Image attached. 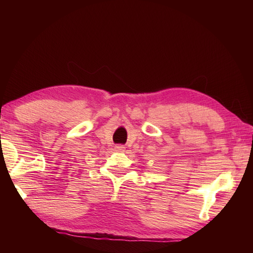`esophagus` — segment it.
<instances>
[{"label":"esophagus","mask_w":253,"mask_h":253,"mask_svg":"<svg viewBox=\"0 0 253 253\" xmlns=\"http://www.w3.org/2000/svg\"><path fill=\"white\" fill-rule=\"evenodd\" d=\"M125 150H126V148L124 147V145L118 144L115 147V151H117V152H125Z\"/></svg>","instance_id":"esophagus-1"}]
</instances>
